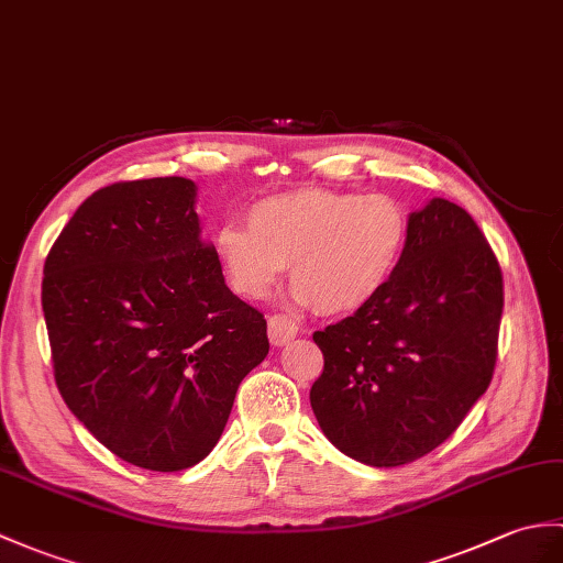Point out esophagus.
<instances>
[{
  "instance_id": "esophagus-1",
  "label": "esophagus",
  "mask_w": 563,
  "mask_h": 563,
  "mask_svg": "<svg viewBox=\"0 0 563 563\" xmlns=\"http://www.w3.org/2000/svg\"><path fill=\"white\" fill-rule=\"evenodd\" d=\"M297 333H299V325L292 317H287V313H273L268 319V338L276 347L290 343Z\"/></svg>"
}]
</instances>
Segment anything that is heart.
Masks as SVG:
<instances>
[{"label":"heart","mask_w":563,"mask_h":563,"mask_svg":"<svg viewBox=\"0 0 563 563\" xmlns=\"http://www.w3.org/2000/svg\"><path fill=\"white\" fill-rule=\"evenodd\" d=\"M246 224L222 222L213 232L232 290L266 297L290 266L299 302L331 317L372 305L394 280L410 240L408 213L386 194H278L254 203Z\"/></svg>","instance_id":"1"}]
</instances>
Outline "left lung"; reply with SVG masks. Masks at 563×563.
Here are the masks:
<instances>
[{
	"mask_svg": "<svg viewBox=\"0 0 563 563\" xmlns=\"http://www.w3.org/2000/svg\"><path fill=\"white\" fill-rule=\"evenodd\" d=\"M504 278L465 208L410 213L400 268L372 305L313 333L323 372L311 410L335 449L374 467L422 459L485 394L499 347Z\"/></svg>",
	"mask_w": 563,
	"mask_h": 563,
	"instance_id": "8db88e82",
	"label": "left lung"
}]
</instances>
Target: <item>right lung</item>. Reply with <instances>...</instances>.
Instances as JSON below:
<instances>
[{
  "mask_svg": "<svg viewBox=\"0 0 563 563\" xmlns=\"http://www.w3.org/2000/svg\"><path fill=\"white\" fill-rule=\"evenodd\" d=\"M194 203L185 177L102 187L43 271L64 402L104 449L155 473L213 451L242 378L268 355L264 313L225 285Z\"/></svg>",
  "mask_w": 563,
  "mask_h": 563,
  "instance_id": "right-lung-1",
  "label": "right lung"
}]
</instances>
